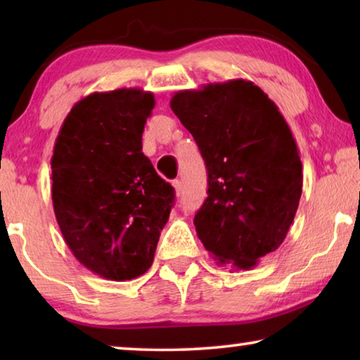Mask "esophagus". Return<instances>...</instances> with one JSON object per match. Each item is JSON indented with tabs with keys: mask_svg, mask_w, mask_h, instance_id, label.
Instances as JSON below:
<instances>
[{
	"mask_svg": "<svg viewBox=\"0 0 360 360\" xmlns=\"http://www.w3.org/2000/svg\"><path fill=\"white\" fill-rule=\"evenodd\" d=\"M173 187H174V192H176V197H179L181 192H182V184L179 179H174L173 181Z\"/></svg>",
	"mask_w": 360,
	"mask_h": 360,
	"instance_id": "34e87169",
	"label": "esophagus"
}]
</instances>
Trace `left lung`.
Segmentation results:
<instances>
[{"label":"left lung","mask_w":360,"mask_h":360,"mask_svg":"<svg viewBox=\"0 0 360 360\" xmlns=\"http://www.w3.org/2000/svg\"><path fill=\"white\" fill-rule=\"evenodd\" d=\"M208 169L193 224L219 265L251 270L276 251L302 197V162L288 122L264 90L231 79L179 90L169 101Z\"/></svg>","instance_id":"1"}]
</instances>
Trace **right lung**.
I'll return each instance as SVG.
<instances>
[{
  "mask_svg": "<svg viewBox=\"0 0 360 360\" xmlns=\"http://www.w3.org/2000/svg\"><path fill=\"white\" fill-rule=\"evenodd\" d=\"M154 95L139 89L95 92L77 101L53 146L52 203L66 245L105 279L149 270L174 188L143 154Z\"/></svg>",
  "mask_w": 360,
  "mask_h": 360,
  "instance_id": "1",
  "label": "right lung"
}]
</instances>
